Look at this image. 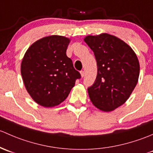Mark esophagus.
Listing matches in <instances>:
<instances>
[{
  "label": "esophagus",
  "instance_id": "1",
  "mask_svg": "<svg viewBox=\"0 0 153 153\" xmlns=\"http://www.w3.org/2000/svg\"><path fill=\"white\" fill-rule=\"evenodd\" d=\"M80 74H81L82 77L84 76H85V71H80Z\"/></svg>",
  "mask_w": 153,
  "mask_h": 153
}]
</instances>
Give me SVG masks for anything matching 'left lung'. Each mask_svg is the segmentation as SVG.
<instances>
[{"mask_svg": "<svg viewBox=\"0 0 153 153\" xmlns=\"http://www.w3.org/2000/svg\"><path fill=\"white\" fill-rule=\"evenodd\" d=\"M84 40L97 63V78L88 88L90 100L101 111H113L127 100L138 82L140 68L136 54L111 34L89 35Z\"/></svg>", "mask_w": 153, "mask_h": 153, "instance_id": "8db88e82", "label": "left lung"}]
</instances>
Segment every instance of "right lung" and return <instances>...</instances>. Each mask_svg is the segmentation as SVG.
<instances>
[{"instance_id":"right-lung-1","label":"right lung","mask_w":153,"mask_h":153,"mask_svg":"<svg viewBox=\"0 0 153 153\" xmlns=\"http://www.w3.org/2000/svg\"><path fill=\"white\" fill-rule=\"evenodd\" d=\"M70 40L52 35L36 41L26 51L21 63V75L28 93L45 108L59 105L68 96L79 72L66 55Z\"/></svg>"}]
</instances>
